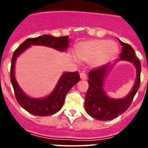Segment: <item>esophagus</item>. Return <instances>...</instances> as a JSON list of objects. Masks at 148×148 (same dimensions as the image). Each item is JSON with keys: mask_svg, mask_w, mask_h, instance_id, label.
Segmentation results:
<instances>
[{"mask_svg": "<svg viewBox=\"0 0 148 148\" xmlns=\"http://www.w3.org/2000/svg\"><path fill=\"white\" fill-rule=\"evenodd\" d=\"M80 77H81V80H86L87 79V75L84 72H81L80 74Z\"/></svg>", "mask_w": 148, "mask_h": 148, "instance_id": "34e87169", "label": "esophagus"}]
</instances>
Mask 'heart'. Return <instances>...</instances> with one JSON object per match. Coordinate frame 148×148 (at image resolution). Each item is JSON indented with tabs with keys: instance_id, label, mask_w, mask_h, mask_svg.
Listing matches in <instances>:
<instances>
[{
	"instance_id": "b5f03b06",
	"label": "heart",
	"mask_w": 148,
	"mask_h": 148,
	"mask_svg": "<svg viewBox=\"0 0 148 148\" xmlns=\"http://www.w3.org/2000/svg\"><path fill=\"white\" fill-rule=\"evenodd\" d=\"M118 52L117 43L113 40L95 39L77 44L75 56L84 62H90L91 66L98 67L111 60Z\"/></svg>"
}]
</instances>
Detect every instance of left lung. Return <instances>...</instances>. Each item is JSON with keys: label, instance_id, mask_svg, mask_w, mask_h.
Instances as JSON below:
<instances>
[{"label": "left lung", "instance_id": "left-lung-1", "mask_svg": "<svg viewBox=\"0 0 148 148\" xmlns=\"http://www.w3.org/2000/svg\"><path fill=\"white\" fill-rule=\"evenodd\" d=\"M122 52L118 60H127L136 67L137 76L135 84L128 95L124 98L114 99L108 97L103 88V81L110 70L111 64L103 65L89 72V88L86 93L84 108L88 114L99 121H109L116 118L126 111L131 104L134 97L139 89L140 82L141 65L131 45L120 40Z\"/></svg>", "mask_w": 148, "mask_h": 148}]
</instances>
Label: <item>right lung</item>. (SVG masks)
I'll use <instances>...</instances> for the list:
<instances>
[{
	"label": "right lung",
	"instance_id": "add662e5",
	"mask_svg": "<svg viewBox=\"0 0 148 148\" xmlns=\"http://www.w3.org/2000/svg\"><path fill=\"white\" fill-rule=\"evenodd\" d=\"M69 37H53L44 34L38 38H28L24 40L13 53L10 66V81L14 90L17 102L24 110L36 116H49L61 109L64 103L65 97L70 89L80 81L78 72H64L61 75L54 90L44 98L28 97L20 88L14 77V65L16 59L21 53L31 45H41L52 47L60 51H64L68 47Z\"/></svg>",
	"mask_w": 148,
	"mask_h": 148
}]
</instances>
